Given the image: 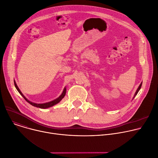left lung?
<instances>
[{
    "label": "left lung",
    "mask_w": 158,
    "mask_h": 158,
    "mask_svg": "<svg viewBox=\"0 0 158 158\" xmlns=\"http://www.w3.org/2000/svg\"><path fill=\"white\" fill-rule=\"evenodd\" d=\"M142 83H143V82L140 84V85H139V86L138 87V88L137 89V90H136V93H135V94H134V97H133V98H132V99L135 98V97H136V96L137 95V94L138 93V92H139V90H140V89H141V85H142Z\"/></svg>",
    "instance_id": "1"
}]
</instances>
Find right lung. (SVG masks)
I'll list each match as a JSON object with an SVG mask.
<instances>
[{
  "instance_id": "1",
  "label": "right lung",
  "mask_w": 158,
  "mask_h": 158,
  "mask_svg": "<svg viewBox=\"0 0 158 158\" xmlns=\"http://www.w3.org/2000/svg\"><path fill=\"white\" fill-rule=\"evenodd\" d=\"M14 81V85H15V88L17 89V90L18 91V92L20 93V94L24 98V99H25L27 102H29L30 104H31L32 106H34V107H39V108H41V109H47V108H49V107H52V106H54V105L58 104V103L64 98V96H65V93H66V87H65L64 89V90H63L62 93V94H61L59 98H57V99H54V100H53V101H52L48 102L42 103V104H37V103H35V102H31V101H30L29 100H28V99L24 96V94L22 93V92L20 91V90L19 88L18 87V86H17V85L15 81Z\"/></svg>"
}]
</instances>
